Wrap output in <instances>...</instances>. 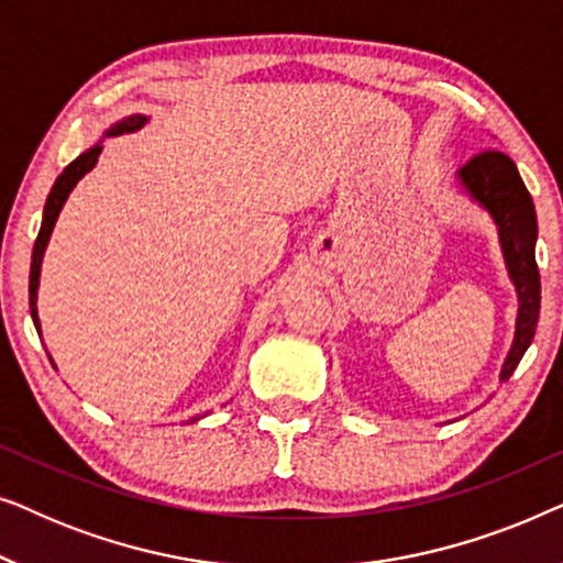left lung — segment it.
I'll use <instances>...</instances> for the list:
<instances>
[{"label":"left lung","mask_w":563,"mask_h":563,"mask_svg":"<svg viewBox=\"0 0 563 563\" xmlns=\"http://www.w3.org/2000/svg\"><path fill=\"white\" fill-rule=\"evenodd\" d=\"M456 184L476 207L489 214L497 228L499 249H503L505 268L518 295V318H515L512 345L499 379H510L528 345L533 343L538 312H541V274L536 266L538 220L536 207L518 168L505 153L487 151L468 161L456 172Z\"/></svg>","instance_id":"obj_1"}]
</instances>
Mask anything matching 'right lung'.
<instances>
[{"label": "right lung", "mask_w": 563, "mask_h": 563, "mask_svg": "<svg viewBox=\"0 0 563 563\" xmlns=\"http://www.w3.org/2000/svg\"><path fill=\"white\" fill-rule=\"evenodd\" d=\"M145 125H148V118H145V114H128V118H122V120L114 122V125L107 128L102 137H118V135L137 133V130H143ZM99 153H102V141L89 145V148L84 151L81 156H76L71 164H68L64 172L58 174V179H56V184H53L48 199H45L41 233H37V241H35V249H33V264H30V314H33L37 335H43L41 333V318H37V287H41V268H43L45 249H48L53 228H56V220H58L60 210H64L68 195H71L76 184L84 179V174L95 168Z\"/></svg>", "instance_id": "obj_1"}]
</instances>
